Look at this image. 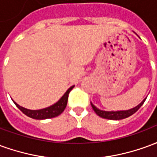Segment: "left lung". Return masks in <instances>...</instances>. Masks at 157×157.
Returning a JSON list of instances; mask_svg holds the SVG:
<instances>
[{"mask_svg": "<svg viewBox=\"0 0 157 157\" xmlns=\"http://www.w3.org/2000/svg\"><path fill=\"white\" fill-rule=\"evenodd\" d=\"M145 98L143 101H142L138 106H136L134 109H129V110H125V111H116V112H108V111H102V110H100V109H97L95 106L92 104L91 102V105H92V109L94 110V112L98 114V116H100L101 118H106V119H112V120H119V119H123V118H126L131 116L132 114H134L135 112H137L139 110V109L143 105V103L145 102Z\"/></svg>", "mask_w": 157, "mask_h": 157, "instance_id": "left-lung-1", "label": "left lung"}]
</instances>
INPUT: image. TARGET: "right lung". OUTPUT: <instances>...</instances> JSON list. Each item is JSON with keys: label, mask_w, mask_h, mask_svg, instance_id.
I'll return each instance as SVG.
<instances>
[{"label": "right lung", "mask_w": 157, "mask_h": 157, "mask_svg": "<svg viewBox=\"0 0 157 157\" xmlns=\"http://www.w3.org/2000/svg\"><path fill=\"white\" fill-rule=\"evenodd\" d=\"M73 87H74V86H71L58 102L55 103L54 105L46 108V109H39V110H30V109H27L25 108H22L21 106H19L15 102H14V103L24 114L29 116L30 118H34V119H46V118H55V117H57L60 113H62L63 111L65 110V107L67 105L69 93Z\"/></svg>", "instance_id": "obj_1"}]
</instances>
